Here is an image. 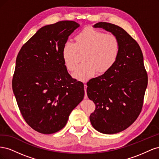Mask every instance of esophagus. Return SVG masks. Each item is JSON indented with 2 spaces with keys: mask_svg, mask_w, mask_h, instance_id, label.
I'll return each mask as SVG.
<instances>
[{
  "mask_svg": "<svg viewBox=\"0 0 159 159\" xmlns=\"http://www.w3.org/2000/svg\"><path fill=\"white\" fill-rule=\"evenodd\" d=\"M87 84H84V89H85V95H84V98L87 99L88 98V95H87Z\"/></svg>",
  "mask_w": 159,
  "mask_h": 159,
  "instance_id": "esophagus-1",
  "label": "esophagus"
}]
</instances>
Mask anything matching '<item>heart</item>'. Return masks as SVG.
I'll list each match as a JSON object with an SVG mask.
<instances>
[{
    "label": "heart",
    "mask_w": 159,
    "mask_h": 159,
    "mask_svg": "<svg viewBox=\"0 0 159 159\" xmlns=\"http://www.w3.org/2000/svg\"><path fill=\"white\" fill-rule=\"evenodd\" d=\"M121 51V43L113 34L91 29H85L75 36V42H65L62 57L66 68L73 71L78 64L80 53L84 54V62L80 64L73 76L81 81H87L96 72L103 74L116 63Z\"/></svg>",
    "instance_id": "heart-1"
}]
</instances>
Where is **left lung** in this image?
<instances>
[{
  "label": "left lung",
  "mask_w": 159,
  "mask_h": 159,
  "mask_svg": "<svg viewBox=\"0 0 159 159\" xmlns=\"http://www.w3.org/2000/svg\"><path fill=\"white\" fill-rule=\"evenodd\" d=\"M93 27L111 32L121 43L116 63L87 83L88 96L95 105L89 117L91 125L100 133L115 134L128 128L141 112L148 75L141 48L125 30L105 22Z\"/></svg>",
  "instance_id": "1"
}]
</instances>
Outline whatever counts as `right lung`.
I'll return each mask as SVG.
<instances>
[{
  "label": "right lung",
  "instance_id": "1",
  "mask_svg": "<svg viewBox=\"0 0 159 159\" xmlns=\"http://www.w3.org/2000/svg\"><path fill=\"white\" fill-rule=\"evenodd\" d=\"M80 25L57 22L38 30L19 51L12 89L24 119L42 134L63 129L70 115L84 97V84L68 74L62 48Z\"/></svg>",
  "mask_w": 159,
  "mask_h": 159
}]
</instances>
